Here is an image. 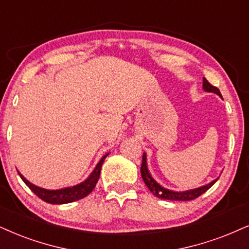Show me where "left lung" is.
Here are the masks:
<instances>
[{
  "label": "left lung",
  "mask_w": 249,
  "mask_h": 249,
  "mask_svg": "<svg viewBox=\"0 0 249 249\" xmlns=\"http://www.w3.org/2000/svg\"><path fill=\"white\" fill-rule=\"evenodd\" d=\"M203 90L205 92H213V93L218 94L219 97H222L220 92L218 89L213 85H211L207 79L203 78ZM141 174H142V179L145 183L146 187L150 189V192L152 193L153 195L157 196L158 198L161 199H170V201H190V199H194L196 197H198L199 195H202L203 193L207 192L210 187H213L216 181L218 180L214 179L211 181V182L207 183V185L198 187V188L195 189H189V190H185V192H174V190L164 188V187L159 185V183L153 179L151 174L148 170V162H146V153H143V158H142V166H141Z\"/></svg>",
  "instance_id": "1"
}]
</instances>
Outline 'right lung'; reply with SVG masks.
<instances>
[{
    "instance_id": "obj_1",
    "label": "right lung",
    "mask_w": 249,
    "mask_h": 249,
    "mask_svg": "<svg viewBox=\"0 0 249 249\" xmlns=\"http://www.w3.org/2000/svg\"><path fill=\"white\" fill-rule=\"evenodd\" d=\"M108 156V153H106L105 156H103V158L100 159L99 162L97 164V166L94 167V170L91 172V174L85 179L83 182L75 185L72 187H66V188L61 189H45L41 187H38L33 183H31L29 180H26L21 174L18 172L21 180L25 182V185L32 190L35 194L38 196L39 198H41L42 201L47 202L51 204H66L70 203V202L78 201V199L84 198L85 196H88L92 190L96 187L98 179L100 177V170L103 166V162L105 160V158Z\"/></svg>"
}]
</instances>
